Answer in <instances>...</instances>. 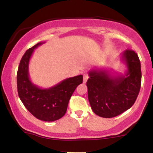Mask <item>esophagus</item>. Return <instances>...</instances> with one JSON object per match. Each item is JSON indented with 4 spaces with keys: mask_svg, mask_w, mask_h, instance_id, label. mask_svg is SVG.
<instances>
[{
    "mask_svg": "<svg viewBox=\"0 0 153 153\" xmlns=\"http://www.w3.org/2000/svg\"><path fill=\"white\" fill-rule=\"evenodd\" d=\"M88 79V74L86 73H83V82H86Z\"/></svg>",
    "mask_w": 153,
    "mask_h": 153,
    "instance_id": "34e87169",
    "label": "esophagus"
}]
</instances>
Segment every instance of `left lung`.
I'll use <instances>...</instances> for the list:
<instances>
[{
    "mask_svg": "<svg viewBox=\"0 0 153 153\" xmlns=\"http://www.w3.org/2000/svg\"><path fill=\"white\" fill-rule=\"evenodd\" d=\"M127 71L112 75L106 70L89 71L86 85L91 107L103 118L117 117L133 106L141 87V65L134 51L127 50L121 56Z\"/></svg>",
    "mask_w": 153,
    "mask_h": 153,
    "instance_id": "obj_1",
    "label": "left lung"
}]
</instances>
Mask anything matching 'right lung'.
Listing matches in <instances>:
<instances>
[{
	"label": "right lung",
	"instance_id": "1",
	"mask_svg": "<svg viewBox=\"0 0 153 153\" xmlns=\"http://www.w3.org/2000/svg\"><path fill=\"white\" fill-rule=\"evenodd\" d=\"M42 44L37 43L22 57L17 72V89L21 101L31 114L42 121L54 122L65 114L71 96L82 82V75L65 79L49 88L36 86L29 78V64L34 50Z\"/></svg>",
	"mask_w": 153,
	"mask_h": 153
}]
</instances>
